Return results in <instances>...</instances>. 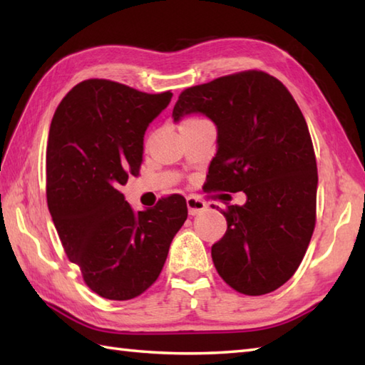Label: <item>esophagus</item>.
Instances as JSON below:
<instances>
[{
  "instance_id": "obj_1",
  "label": "esophagus",
  "mask_w": 365,
  "mask_h": 365,
  "mask_svg": "<svg viewBox=\"0 0 365 365\" xmlns=\"http://www.w3.org/2000/svg\"><path fill=\"white\" fill-rule=\"evenodd\" d=\"M187 207H188V213H190L191 216L202 213V212H205L207 208H208L207 204L204 202V200L196 199V197H188V199H187Z\"/></svg>"
}]
</instances>
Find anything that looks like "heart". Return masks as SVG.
<instances>
[{
  "label": "heart",
  "instance_id": "1",
  "mask_svg": "<svg viewBox=\"0 0 365 365\" xmlns=\"http://www.w3.org/2000/svg\"><path fill=\"white\" fill-rule=\"evenodd\" d=\"M200 119H187V120H185L183 123H182V125H188V123H195V122H199Z\"/></svg>",
  "mask_w": 365,
  "mask_h": 365
}]
</instances>
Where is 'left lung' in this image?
Instances as JSON below:
<instances>
[{"label":"left lung","instance_id":"8db88e82","mask_svg":"<svg viewBox=\"0 0 365 365\" xmlns=\"http://www.w3.org/2000/svg\"><path fill=\"white\" fill-rule=\"evenodd\" d=\"M190 114L218 131L208 190L246 195L222 212L227 230L212 246L215 267L240 293L274 292L298 269L315 227L319 175L304 115L281 81L259 71L185 89L174 122Z\"/></svg>","mask_w":365,"mask_h":365}]
</instances>
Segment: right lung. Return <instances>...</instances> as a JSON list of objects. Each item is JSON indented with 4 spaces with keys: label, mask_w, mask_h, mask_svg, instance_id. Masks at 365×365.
I'll return each instance as SVG.
<instances>
[{
    "label": "right lung",
    "mask_w": 365,
    "mask_h": 365,
    "mask_svg": "<svg viewBox=\"0 0 365 365\" xmlns=\"http://www.w3.org/2000/svg\"><path fill=\"white\" fill-rule=\"evenodd\" d=\"M173 94L88 80L53 115L46 145V200L68 260L102 298H136L157 281L188 216L173 195L133 212L119 188L138 175L149 123Z\"/></svg>",
    "instance_id": "right-lung-1"
}]
</instances>
